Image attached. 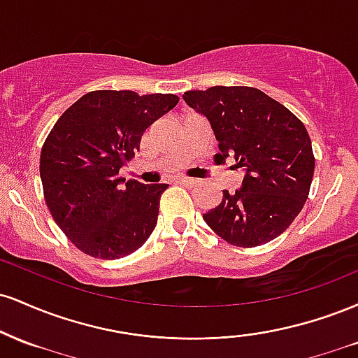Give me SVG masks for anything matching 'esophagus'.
Listing matches in <instances>:
<instances>
[{
  "mask_svg": "<svg viewBox=\"0 0 358 358\" xmlns=\"http://www.w3.org/2000/svg\"><path fill=\"white\" fill-rule=\"evenodd\" d=\"M176 182L182 183V185H187V187H193V185L199 183V180L188 178V176H180V178H176Z\"/></svg>",
  "mask_w": 358,
  "mask_h": 358,
  "instance_id": "34e87169",
  "label": "esophagus"
}]
</instances>
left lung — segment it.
Listing matches in <instances>:
<instances>
[{
    "instance_id": "obj_1",
    "label": "left lung",
    "mask_w": 358,
    "mask_h": 358,
    "mask_svg": "<svg viewBox=\"0 0 358 358\" xmlns=\"http://www.w3.org/2000/svg\"><path fill=\"white\" fill-rule=\"evenodd\" d=\"M183 99L207 117L219 146L215 162L231 156L245 171L241 188L224 190L222 202L203 213V220L239 248L276 239L301 212L313 180L315 156L305 124L254 87L215 85L188 90Z\"/></svg>"
}]
</instances>
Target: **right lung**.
<instances>
[{
  "label": "right lung",
  "mask_w": 358,
  "mask_h": 358,
  "mask_svg": "<svg viewBox=\"0 0 358 358\" xmlns=\"http://www.w3.org/2000/svg\"><path fill=\"white\" fill-rule=\"evenodd\" d=\"M178 104L173 94L94 90L65 110L40 155L45 202L77 249L119 259L155 231L166 183L119 178L139 151L143 133Z\"/></svg>",
  "instance_id": "right-lung-1"
}]
</instances>
